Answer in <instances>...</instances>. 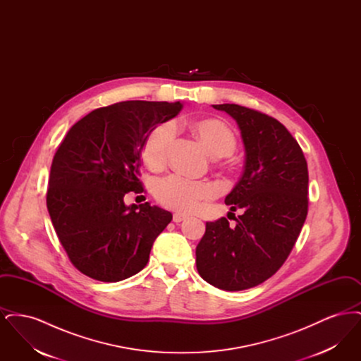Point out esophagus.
<instances>
[{
	"label": "esophagus",
	"mask_w": 361,
	"mask_h": 361,
	"mask_svg": "<svg viewBox=\"0 0 361 361\" xmlns=\"http://www.w3.org/2000/svg\"><path fill=\"white\" fill-rule=\"evenodd\" d=\"M185 219H187V215H184V214H181V212L173 214V222H176V224H180V222H183V221H185Z\"/></svg>",
	"instance_id": "34e87169"
}]
</instances>
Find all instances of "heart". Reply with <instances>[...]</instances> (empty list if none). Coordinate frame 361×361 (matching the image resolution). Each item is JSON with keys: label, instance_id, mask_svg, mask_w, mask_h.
I'll return each instance as SVG.
<instances>
[{"label": "heart", "instance_id": "1", "mask_svg": "<svg viewBox=\"0 0 361 361\" xmlns=\"http://www.w3.org/2000/svg\"><path fill=\"white\" fill-rule=\"evenodd\" d=\"M188 127L214 158L230 155L237 147L234 131L219 119H195L188 121ZM174 133L172 123H161L145 137L142 157L149 168L161 169L166 164ZM155 195L161 204L178 212H190L197 208L200 202L216 196L218 187L209 181H197L181 174H171L157 183Z\"/></svg>", "mask_w": 361, "mask_h": 361}]
</instances>
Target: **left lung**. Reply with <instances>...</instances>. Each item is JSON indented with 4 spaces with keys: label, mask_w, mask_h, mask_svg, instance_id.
Wrapping results in <instances>:
<instances>
[{
    "label": "left lung",
    "mask_w": 361,
    "mask_h": 361,
    "mask_svg": "<svg viewBox=\"0 0 361 361\" xmlns=\"http://www.w3.org/2000/svg\"><path fill=\"white\" fill-rule=\"evenodd\" d=\"M212 106L240 127L245 166L224 203L243 214L235 226L226 218L207 222L196 268L214 287L242 291L275 275L290 256L309 211V171L299 143L275 118L237 104Z\"/></svg>",
    "instance_id": "8db88e82"
}]
</instances>
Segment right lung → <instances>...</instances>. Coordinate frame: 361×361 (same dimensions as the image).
Wrapping results in <instances>:
<instances>
[{
    "mask_svg": "<svg viewBox=\"0 0 361 361\" xmlns=\"http://www.w3.org/2000/svg\"><path fill=\"white\" fill-rule=\"evenodd\" d=\"M183 104L121 102L77 121L52 159L47 209L71 264L94 280L115 283L142 271L172 214L149 203L126 206L140 193L142 145Z\"/></svg>",
    "mask_w": 361,
    "mask_h": 361,
    "instance_id": "1",
    "label": "right lung"
}]
</instances>
